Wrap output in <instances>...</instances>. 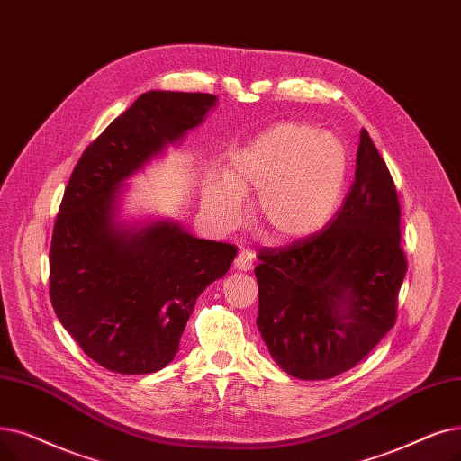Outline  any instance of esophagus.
I'll return each instance as SVG.
<instances>
[{
	"instance_id": "1",
	"label": "esophagus",
	"mask_w": 461,
	"mask_h": 461,
	"mask_svg": "<svg viewBox=\"0 0 461 461\" xmlns=\"http://www.w3.org/2000/svg\"><path fill=\"white\" fill-rule=\"evenodd\" d=\"M254 258L256 254L252 250H241L235 258V269L237 271H250L254 267Z\"/></svg>"
}]
</instances>
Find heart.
Returning a JSON list of instances; mask_svg holds the SVG:
<instances>
[{
  "label": "heart",
  "mask_w": 461,
  "mask_h": 461,
  "mask_svg": "<svg viewBox=\"0 0 461 461\" xmlns=\"http://www.w3.org/2000/svg\"><path fill=\"white\" fill-rule=\"evenodd\" d=\"M347 150L331 133L299 122L276 124L230 156L224 173L211 175L203 203L222 226L243 212V195L258 192L254 222L273 245H294L322 230L341 199Z\"/></svg>",
  "instance_id": "1"
}]
</instances>
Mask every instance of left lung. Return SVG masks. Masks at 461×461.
<instances>
[{
  "mask_svg": "<svg viewBox=\"0 0 461 461\" xmlns=\"http://www.w3.org/2000/svg\"><path fill=\"white\" fill-rule=\"evenodd\" d=\"M399 216L392 175L362 130L354 185L328 230L258 256L256 326L280 369L331 378L392 330L407 273Z\"/></svg>",
  "mask_w": 461,
  "mask_h": 461,
  "instance_id": "obj_1",
  "label": "left lung"
}]
</instances>
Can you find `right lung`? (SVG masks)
<instances>
[{"label": "right lung", "instance_id": "obj_1", "mask_svg": "<svg viewBox=\"0 0 461 461\" xmlns=\"http://www.w3.org/2000/svg\"><path fill=\"white\" fill-rule=\"evenodd\" d=\"M212 94L139 95L83 152L56 216L50 302L59 322L102 367L164 369L195 299L222 278L233 245L207 241L169 218L122 220L130 178L203 122Z\"/></svg>", "mask_w": 461, "mask_h": 461}]
</instances>
